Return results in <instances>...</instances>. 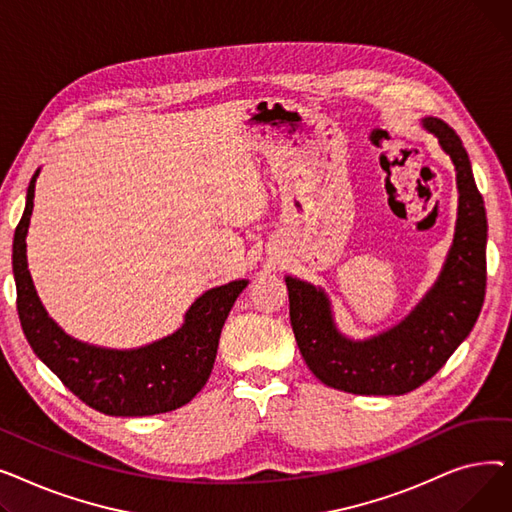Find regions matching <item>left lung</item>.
Listing matches in <instances>:
<instances>
[{"label":"left lung","instance_id":"1","mask_svg":"<svg viewBox=\"0 0 512 512\" xmlns=\"http://www.w3.org/2000/svg\"><path fill=\"white\" fill-rule=\"evenodd\" d=\"M450 155L459 184V222L444 272L421 305L394 330L351 342L334 328L326 294L286 278L290 324L299 351L317 380L351 394H405L444 367L479 317L486 297L488 220L463 141L446 122L425 118Z\"/></svg>","mask_w":512,"mask_h":512}]
</instances>
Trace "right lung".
<instances>
[{
	"instance_id": "right-lung-1",
	"label": "right lung",
	"mask_w": 512,
	"mask_h": 512,
	"mask_svg": "<svg viewBox=\"0 0 512 512\" xmlns=\"http://www.w3.org/2000/svg\"><path fill=\"white\" fill-rule=\"evenodd\" d=\"M37 174L26 191L12 247L16 309L35 355L74 396L103 415L145 417L180 409L209 380L224 321L247 280L207 290L188 309L176 334L137 351H107L66 336L45 313L26 267V230Z\"/></svg>"
}]
</instances>
